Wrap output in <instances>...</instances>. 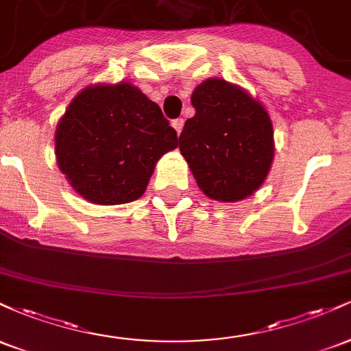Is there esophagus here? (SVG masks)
<instances>
[{
    "instance_id": "1",
    "label": "esophagus",
    "mask_w": 351,
    "mask_h": 351,
    "mask_svg": "<svg viewBox=\"0 0 351 351\" xmlns=\"http://www.w3.org/2000/svg\"><path fill=\"white\" fill-rule=\"evenodd\" d=\"M183 125H184V122H183V119H175L171 122V127L175 128L176 130V135H180L181 134V130H183Z\"/></svg>"
}]
</instances>
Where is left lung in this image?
<instances>
[{
  "mask_svg": "<svg viewBox=\"0 0 351 351\" xmlns=\"http://www.w3.org/2000/svg\"><path fill=\"white\" fill-rule=\"evenodd\" d=\"M195 117L178 142L201 191L234 203L256 193L274 160L272 122L259 100L224 79H208L193 90Z\"/></svg>",
  "mask_w": 351,
  "mask_h": 351,
  "instance_id": "obj_1",
  "label": "left lung"
}]
</instances>
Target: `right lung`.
<instances>
[{
	"label": "right lung",
	"instance_id": "right-lung-1",
	"mask_svg": "<svg viewBox=\"0 0 351 351\" xmlns=\"http://www.w3.org/2000/svg\"><path fill=\"white\" fill-rule=\"evenodd\" d=\"M176 147L162 108L128 82L86 87L56 128L59 170L84 199L104 206L138 199L156 162Z\"/></svg>",
	"mask_w": 351,
	"mask_h": 351
}]
</instances>
